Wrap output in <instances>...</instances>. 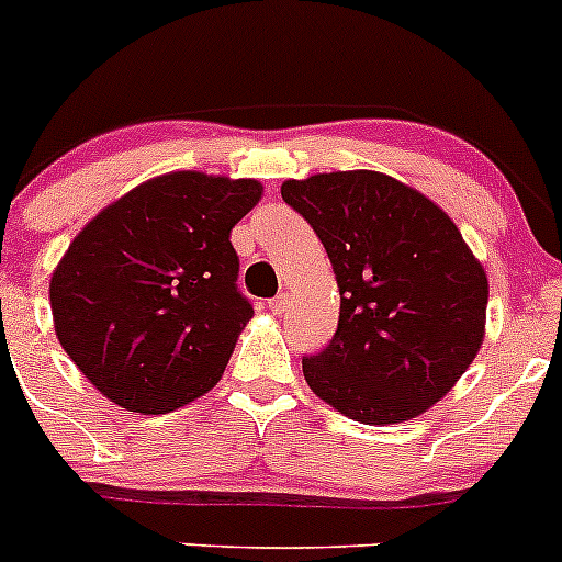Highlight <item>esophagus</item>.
I'll list each match as a JSON object with an SVG mask.
<instances>
[{
    "label": "esophagus",
    "instance_id": "34e87169",
    "mask_svg": "<svg viewBox=\"0 0 562 562\" xmlns=\"http://www.w3.org/2000/svg\"><path fill=\"white\" fill-rule=\"evenodd\" d=\"M288 304H291V299L285 296V293H280V296H274V299H269V310L274 315H282L288 310Z\"/></svg>",
    "mask_w": 562,
    "mask_h": 562
}]
</instances>
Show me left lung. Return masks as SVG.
Instances as JSON below:
<instances>
[{"label": "left lung", "instance_id": "8db88e82", "mask_svg": "<svg viewBox=\"0 0 562 562\" xmlns=\"http://www.w3.org/2000/svg\"><path fill=\"white\" fill-rule=\"evenodd\" d=\"M282 201L313 225L339 288L331 342L302 359L310 389L361 424L422 416L484 342V266L443 209L386 173L291 179Z\"/></svg>", "mask_w": 562, "mask_h": 562}]
</instances>
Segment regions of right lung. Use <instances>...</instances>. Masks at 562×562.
Returning <instances> with one entry per match:
<instances>
[{
  "mask_svg": "<svg viewBox=\"0 0 562 562\" xmlns=\"http://www.w3.org/2000/svg\"><path fill=\"white\" fill-rule=\"evenodd\" d=\"M260 192L255 179L157 176L72 239L50 277V313L100 394L149 416L217 386L252 317L231 231Z\"/></svg>",
  "mask_w": 562,
  "mask_h": 562,
  "instance_id": "obj_1",
  "label": "right lung"
}]
</instances>
